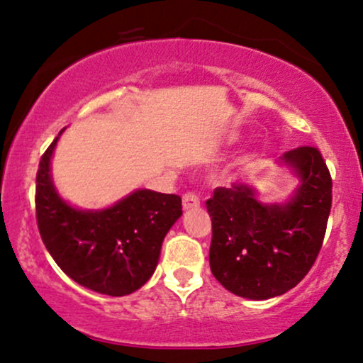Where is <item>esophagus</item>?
I'll use <instances>...</instances> for the list:
<instances>
[{"label": "esophagus", "mask_w": 363, "mask_h": 363, "mask_svg": "<svg viewBox=\"0 0 363 363\" xmlns=\"http://www.w3.org/2000/svg\"><path fill=\"white\" fill-rule=\"evenodd\" d=\"M182 208L186 209H196L199 208V198L194 193H187L182 196Z\"/></svg>", "instance_id": "34e87169"}]
</instances>
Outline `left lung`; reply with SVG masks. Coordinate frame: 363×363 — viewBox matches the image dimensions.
I'll use <instances>...</instances> for the list:
<instances>
[{
	"label": "left lung",
	"instance_id": "obj_1",
	"mask_svg": "<svg viewBox=\"0 0 363 363\" xmlns=\"http://www.w3.org/2000/svg\"><path fill=\"white\" fill-rule=\"evenodd\" d=\"M299 186L284 203H262L250 184L218 187L206 208L213 240L209 265L216 281L240 298L270 299L292 289L313 267L331 209V176L320 150L286 152Z\"/></svg>",
	"mask_w": 363,
	"mask_h": 363
}]
</instances>
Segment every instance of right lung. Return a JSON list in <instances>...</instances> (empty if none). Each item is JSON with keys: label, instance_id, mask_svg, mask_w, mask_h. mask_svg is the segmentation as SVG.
Instances as JSON below:
<instances>
[{"label": "right lung", "instance_id": "add662e5", "mask_svg": "<svg viewBox=\"0 0 363 363\" xmlns=\"http://www.w3.org/2000/svg\"><path fill=\"white\" fill-rule=\"evenodd\" d=\"M59 137L42 155L37 172L35 208L42 242L55 264L86 289L132 294L155 272L165 235L182 215L181 198L137 189L110 208L72 206L52 181L50 160Z\"/></svg>", "mask_w": 363, "mask_h": 363}]
</instances>
